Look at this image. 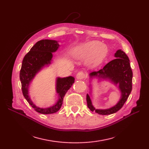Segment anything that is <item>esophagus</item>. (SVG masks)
Listing matches in <instances>:
<instances>
[{"label":"esophagus","instance_id":"34e87169","mask_svg":"<svg viewBox=\"0 0 149 149\" xmlns=\"http://www.w3.org/2000/svg\"><path fill=\"white\" fill-rule=\"evenodd\" d=\"M84 77H85V74L82 71L79 72V73L76 74V79H83L84 78Z\"/></svg>","mask_w":149,"mask_h":149}]
</instances>
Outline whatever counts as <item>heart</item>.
Returning <instances> with one entry per match:
<instances>
[{
	"label": "heart",
	"mask_w": 149,
	"mask_h": 149,
	"mask_svg": "<svg viewBox=\"0 0 149 149\" xmlns=\"http://www.w3.org/2000/svg\"><path fill=\"white\" fill-rule=\"evenodd\" d=\"M104 45L100 42L91 41L80 45L74 49L73 55L77 58H88L89 61L91 65H97L105 56Z\"/></svg>",
	"instance_id": "1"
}]
</instances>
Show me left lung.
I'll return each mask as SVG.
<instances>
[{
  "instance_id": "1",
  "label": "left lung",
  "mask_w": 149,
  "mask_h": 149,
  "mask_svg": "<svg viewBox=\"0 0 149 149\" xmlns=\"http://www.w3.org/2000/svg\"><path fill=\"white\" fill-rule=\"evenodd\" d=\"M115 59L107 63L103 68L98 71H93L89 74V81L97 78L98 81H108L118 86L120 93V97L116 104L107 109H96L93 105L91 100L92 95V85L89 84V93L86 95L87 104L92 112H95L101 115H109L116 113L120 110L132 91V71L130 65L128 56L122 49H119L114 54Z\"/></svg>"
}]
</instances>
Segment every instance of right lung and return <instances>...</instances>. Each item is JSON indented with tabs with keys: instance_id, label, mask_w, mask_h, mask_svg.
I'll use <instances>...</instances> for the list:
<instances>
[{
	"instance_id": "obj_1",
	"label": "right lung",
	"mask_w": 149,
	"mask_h": 149,
	"mask_svg": "<svg viewBox=\"0 0 149 149\" xmlns=\"http://www.w3.org/2000/svg\"><path fill=\"white\" fill-rule=\"evenodd\" d=\"M58 41L53 40H42L36 43L30 52L24 56L20 72L22 90L25 100L33 109L39 113L50 114L55 113L61 107L66 92L74 83L73 76L56 79V92L58 100L55 104L48 107H40L36 106L29 96L31 83L40 71L51 65L53 53H55L60 47Z\"/></svg>"
}]
</instances>
